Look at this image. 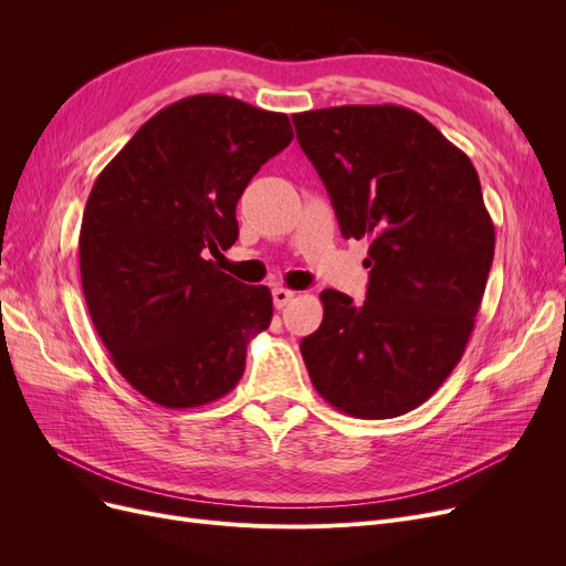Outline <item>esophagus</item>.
Listing matches in <instances>:
<instances>
[{"instance_id": "1", "label": "esophagus", "mask_w": 566, "mask_h": 566, "mask_svg": "<svg viewBox=\"0 0 566 566\" xmlns=\"http://www.w3.org/2000/svg\"><path fill=\"white\" fill-rule=\"evenodd\" d=\"M293 295H295L293 291L282 289V286H275V289H273V305H275L277 310H284V307L291 303Z\"/></svg>"}]
</instances>
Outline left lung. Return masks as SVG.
I'll list each match as a JSON object with an SVG mask.
<instances>
[{
  "instance_id": "left-lung-1",
  "label": "left lung",
  "mask_w": 566,
  "mask_h": 566,
  "mask_svg": "<svg viewBox=\"0 0 566 566\" xmlns=\"http://www.w3.org/2000/svg\"><path fill=\"white\" fill-rule=\"evenodd\" d=\"M344 238H367V301L321 293L301 342L316 392L360 420L424 403L463 358L495 250L470 158L418 112L342 105L293 114Z\"/></svg>"
}]
</instances>
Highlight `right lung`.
<instances>
[{
  "instance_id": "add662e5",
  "label": "right lung",
  "mask_w": 566,
  "mask_h": 566,
  "mask_svg": "<svg viewBox=\"0 0 566 566\" xmlns=\"http://www.w3.org/2000/svg\"><path fill=\"white\" fill-rule=\"evenodd\" d=\"M291 139L282 112L199 94L154 114L98 174L80 229L84 301L118 374L154 403L231 392L271 325V289L208 254L235 243L238 199Z\"/></svg>"
}]
</instances>
